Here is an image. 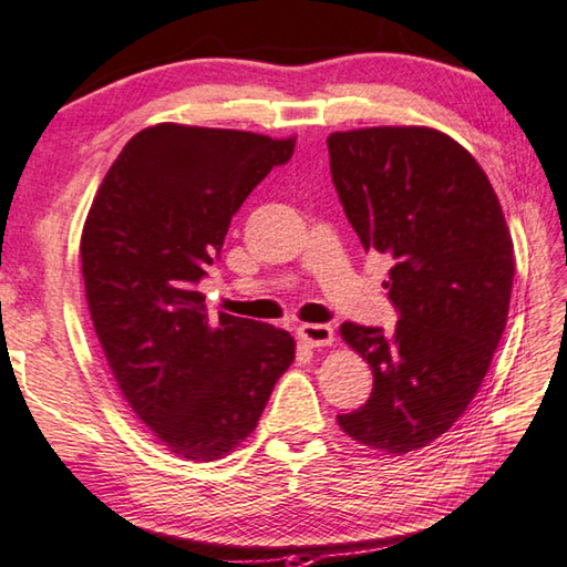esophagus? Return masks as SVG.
<instances>
[{
    "mask_svg": "<svg viewBox=\"0 0 567 567\" xmlns=\"http://www.w3.org/2000/svg\"><path fill=\"white\" fill-rule=\"evenodd\" d=\"M296 333H299V339L311 349L333 344V329L329 327V323H301Z\"/></svg>",
    "mask_w": 567,
    "mask_h": 567,
    "instance_id": "esophagus-1",
    "label": "esophagus"
}]
</instances>
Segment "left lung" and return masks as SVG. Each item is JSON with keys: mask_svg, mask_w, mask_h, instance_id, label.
Wrapping results in <instances>:
<instances>
[{"mask_svg": "<svg viewBox=\"0 0 567 567\" xmlns=\"http://www.w3.org/2000/svg\"><path fill=\"white\" fill-rule=\"evenodd\" d=\"M331 181L367 250L392 256L394 333L341 323L371 367L367 404L337 422L386 454L434 442L465 414L503 339L515 258L485 171L432 127L329 135Z\"/></svg>", "mask_w": 567, "mask_h": 567, "instance_id": "left-lung-1", "label": "left lung"}]
</instances>
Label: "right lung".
<instances>
[{
  "label": "right lung",
  "mask_w": 567,
  "mask_h": 567,
  "mask_svg": "<svg viewBox=\"0 0 567 567\" xmlns=\"http://www.w3.org/2000/svg\"><path fill=\"white\" fill-rule=\"evenodd\" d=\"M296 137L163 123L110 165L82 228L90 317L130 410L168 452L213 462L256 430L291 367L289 331L208 317L198 291L230 218Z\"/></svg>",
  "instance_id": "add662e5"
}]
</instances>
